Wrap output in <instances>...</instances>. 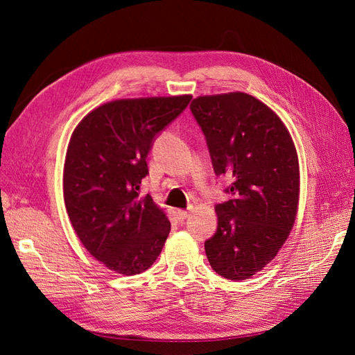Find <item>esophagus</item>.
Segmentation results:
<instances>
[{
  "instance_id": "obj_1",
  "label": "esophagus",
  "mask_w": 355,
  "mask_h": 355,
  "mask_svg": "<svg viewBox=\"0 0 355 355\" xmlns=\"http://www.w3.org/2000/svg\"><path fill=\"white\" fill-rule=\"evenodd\" d=\"M177 215H178L180 220H186V218L191 215V210H182V209H178V210H177Z\"/></svg>"
}]
</instances>
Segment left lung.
I'll return each instance as SVG.
<instances>
[{"label":"left lung","mask_w":355,"mask_h":355,"mask_svg":"<svg viewBox=\"0 0 355 355\" xmlns=\"http://www.w3.org/2000/svg\"><path fill=\"white\" fill-rule=\"evenodd\" d=\"M191 110L216 175L232 180V198L215 207L218 229L206 256L220 276L244 281L275 259L296 221L297 150L281 117L247 93L198 96Z\"/></svg>","instance_id":"left-lung-1"}]
</instances>
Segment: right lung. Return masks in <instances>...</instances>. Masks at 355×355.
Wrapping results in <instances>:
<instances>
[{
    "label": "right lung",
    "mask_w": 355,
    "mask_h": 355,
    "mask_svg": "<svg viewBox=\"0 0 355 355\" xmlns=\"http://www.w3.org/2000/svg\"><path fill=\"white\" fill-rule=\"evenodd\" d=\"M191 94L117 99L89 111L69 141L64 201L88 253L119 275L143 273L171 232L164 210L146 193V157L157 132L171 123Z\"/></svg>",
    "instance_id": "obj_1"
}]
</instances>
